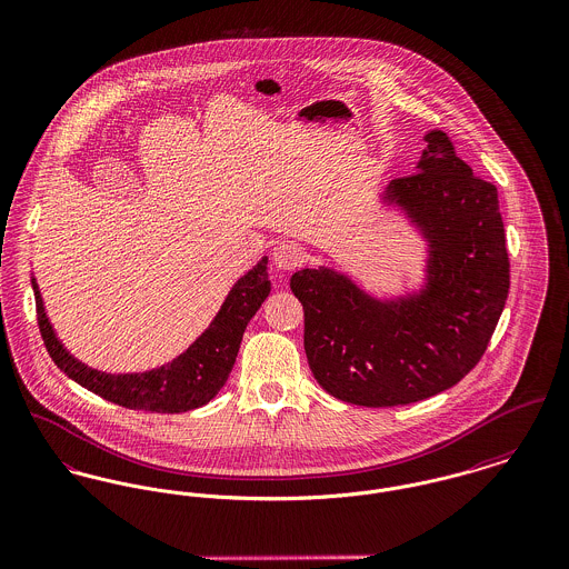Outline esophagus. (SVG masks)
Returning <instances> with one entry per match:
<instances>
[{
    "instance_id": "esophagus-1",
    "label": "esophagus",
    "mask_w": 569,
    "mask_h": 569,
    "mask_svg": "<svg viewBox=\"0 0 569 569\" xmlns=\"http://www.w3.org/2000/svg\"><path fill=\"white\" fill-rule=\"evenodd\" d=\"M306 260V249L297 242H279L272 251V262L279 270H295Z\"/></svg>"
}]
</instances>
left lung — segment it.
Here are the masks:
<instances>
[{
    "label": "left lung",
    "mask_w": 569,
    "mask_h": 569,
    "mask_svg": "<svg viewBox=\"0 0 569 569\" xmlns=\"http://www.w3.org/2000/svg\"><path fill=\"white\" fill-rule=\"evenodd\" d=\"M425 142L418 173L381 192L427 244L422 281L375 297L331 266L290 279L306 311L309 368L322 390L352 405H409L459 383L509 295L496 186L472 173L443 131H427Z\"/></svg>",
    "instance_id": "8db88e82"
}]
</instances>
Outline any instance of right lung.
I'll list each match as a JSON object with an SVG mask.
<instances>
[{"label": "right lung", "instance_id": "obj_1", "mask_svg": "<svg viewBox=\"0 0 569 569\" xmlns=\"http://www.w3.org/2000/svg\"><path fill=\"white\" fill-rule=\"evenodd\" d=\"M32 290L47 352L69 379L87 388L88 392L99 393L101 398L128 409L181 413L203 407L227 383L244 329L270 295V279L268 258H262L231 286L208 329L188 349L179 352L173 361L144 372L121 375L90 368L73 357L60 342L53 325L49 322L34 274Z\"/></svg>", "mask_w": 569, "mask_h": 569}]
</instances>
